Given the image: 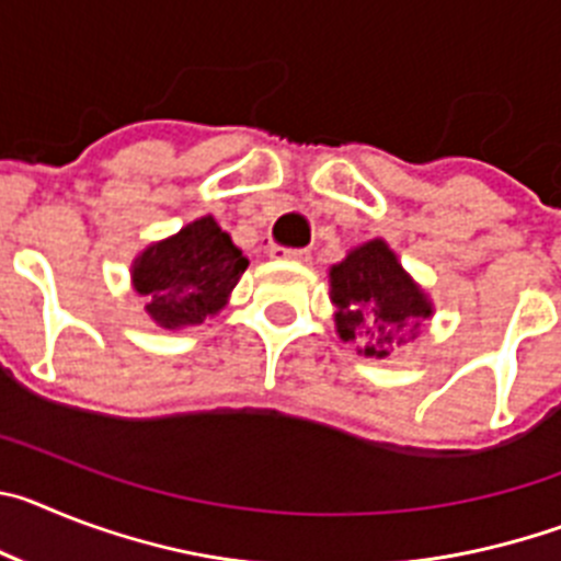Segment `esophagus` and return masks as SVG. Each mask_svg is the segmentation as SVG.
<instances>
[{"label": "esophagus", "instance_id": "1", "mask_svg": "<svg viewBox=\"0 0 561 561\" xmlns=\"http://www.w3.org/2000/svg\"><path fill=\"white\" fill-rule=\"evenodd\" d=\"M277 261H291V264H309L311 252L309 250H284V247H272L270 252Z\"/></svg>", "mask_w": 561, "mask_h": 561}]
</instances>
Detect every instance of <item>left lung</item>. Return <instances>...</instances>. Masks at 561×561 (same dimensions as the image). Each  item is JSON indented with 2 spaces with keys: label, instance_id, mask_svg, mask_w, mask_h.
I'll return each mask as SVG.
<instances>
[{
  "label": "left lung",
  "instance_id": "left-lung-1",
  "mask_svg": "<svg viewBox=\"0 0 561 561\" xmlns=\"http://www.w3.org/2000/svg\"><path fill=\"white\" fill-rule=\"evenodd\" d=\"M329 297L340 340L356 342L368 359H388L435 311L385 238H370L331 266Z\"/></svg>",
  "mask_w": 561,
  "mask_h": 561
}]
</instances>
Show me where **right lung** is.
<instances>
[{"instance_id":"obj_1","label":"right lung","mask_w":561,"mask_h":561,"mask_svg":"<svg viewBox=\"0 0 561 561\" xmlns=\"http://www.w3.org/2000/svg\"><path fill=\"white\" fill-rule=\"evenodd\" d=\"M247 264L219 221L202 216L134 257L131 289L146 297L153 325L180 331L219 314Z\"/></svg>"}]
</instances>
